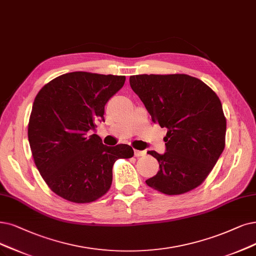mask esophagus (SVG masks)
Returning <instances> with one entry per match:
<instances>
[{"mask_svg": "<svg viewBox=\"0 0 256 256\" xmlns=\"http://www.w3.org/2000/svg\"><path fill=\"white\" fill-rule=\"evenodd\" d=\"M146 154V151L145 150H134V156L136 158L138 156H144Z\"/></svg>", "mask_w": 256, "mask_h": 256, "instance_id": "1", "label": "esophagus"}]
</instances>
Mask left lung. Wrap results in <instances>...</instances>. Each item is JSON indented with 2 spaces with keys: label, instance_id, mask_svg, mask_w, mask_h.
Instances as JSON below:
<instances>
[{
  "label": "left lung",
  "instance_id": "obj_1",
  "mask_svg": "<svg viewBox=\"0 0 256 256\" xmlns=\"http://www.w3.org/2000/svg\"><path fill=\"white\" fill-rule=\"evenodd\" d=\"M152 122L167 128L166 152L148 151L160 170L146 184L167 196L198 187L224 148L226 118L216 94L188 74H138L129 78Z\"/></svg>",
  "mask_w": 256,
  "mask_h": 256
}]
</instances>
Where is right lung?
<instances>
[{
    "instance_id": "add662e5",
    "label": "right lung",
    "mask_w": 256,
    "mask_h": 256,
    "mask_svg": "<svg viewBox=\"0 0 256 256\" xmlns=\"http://www.w3.org/2000/svg\"><path fill=\"white\" fill-rule=\"evenodd\" d=\"M125 80L124 76L76 71L38 91L28 140L40 174L56 196L76 204L98 200L111 187L116 160L134 156L129 145L108 147L98 136H89Z\"/></svg>"
}]
</instances>
